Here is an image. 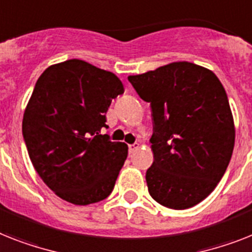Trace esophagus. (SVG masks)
<instances>
[{
  "instance_id": "34e87169",
  "label": "esophagus",
  "mask_w": 252,
  "mask_h": 252,
  "mask_svg": "<svg viewBox=\"0 0 252 252\" xmlns=\"http://www.w3.org/2000/svg\"><path fill=\"white\" fill-rule=\"evenodd\" d=\"M138 148H139V144H130V145H128V151H130V152L136 151Z\"/></svg>"
}]
</instances>
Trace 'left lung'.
<instances>
[{"mask_svg":"<svg viewBox=\"0 0 252 252\" xmlns=\"http://www.w3.org/2000/svg\"><path fill=\"white\" fill-rule=\"evenodd\" d=\"M127 78L151 103L149 194L170 209L193 207L215 189L233 153L236 128L225 89L213 70L189 62Z\"/></svg>","mask_w":252,"mask_h":252,"instance_id":"obj_1","label":"left lung"}]
</instances>
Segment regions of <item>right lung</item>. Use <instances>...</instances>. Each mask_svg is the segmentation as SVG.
Listing matches in <instances>:
<instances>
[{
	"label": "right lung",
	"instance_id": "1",
	"mask_svg": "<svg viewBox=\"0 0 252 252\" xmlns=\"http://www.w3.org/2000/svg\"><path fill=\"white\" fill-rule=\"evenodd\" d=\"M112 72L80 59L50 65L37 80L23 116L29 158L43 183L73 205L112 193L128 147L101 135L112 99L124 94Z\"/></svg>",
	"mask_w": 252,
	"mask_h": 252
}]
</instances>
